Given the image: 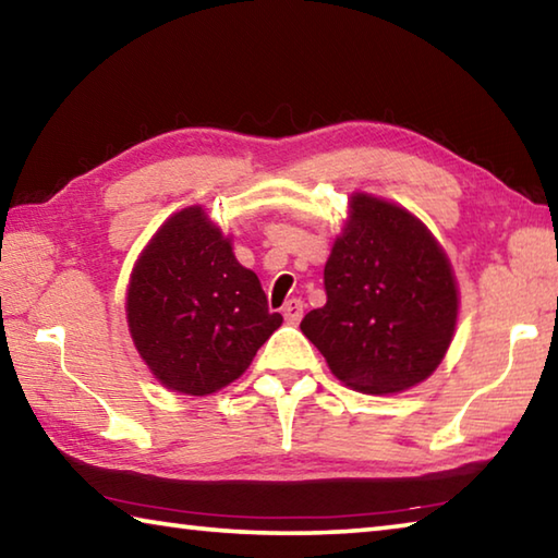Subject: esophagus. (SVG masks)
<instances>
[{
	"label": "esophagus",
	"instance_id": "1",
	"mask_svg": "<svg viewBox=\"0 0 558 558\" xmlns=\"http://www.w3.org/2000/svg\"><path fill=\"white\" fill-rule=\"evenodd\" d=\"M302 300L300 298H292V300H288L286 302V307H282V317H286V323H290V325H298L300 319H302Z\"/></svg>",
	"mask_w": 558,
	"mask_h": 558
}]
</instances>
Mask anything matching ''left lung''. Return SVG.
Returning a JSON list of instances; mask_svg holds the SVG:
<instances>
[{"label": "left lung", "mask_w": 558, "mask_h": 558, "mask_svg": "<svg viewBox=\"0 0 558 558\" xmlns=\"http://www.w3.org/2000/svg\"><path fill=\"white\" fill-rule=\"evenodd\" d=\"M325 292V307L310 310L300 329L352 389H411L446 356L458 319L456 278L426 226L401 206L352 196Z\"/></svg>", "instance_id": "left-lung-1"}]
</instances>
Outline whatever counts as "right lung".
<instances>
[{"label": "right lung", "instance_id": "right-lung-1", "mask_svg": "<svg viewBox=\"0 0 558 558\" xmlns=\"http://www.w3.org/2000/svg\"><path fill=\"white\" fill-rule=\"evenodd\" d=\"M253 270L199 206L167 219L132 270L128 325L167 389L206 396L248 369L280 327Z\"/></svg>", "mask_w": 558, "mask_h": 558}]
</instances>
